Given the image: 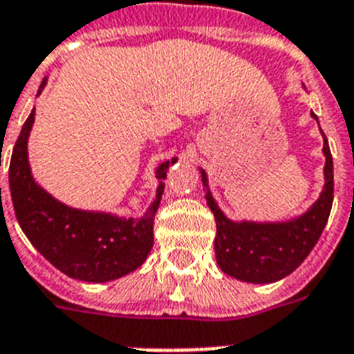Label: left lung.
Instances as JSON below:
<instances>
[{
    "label": "left lung",
    "mask_w": 354,
    "mask_h": 354,
    "mask_svg": "<svg viewBox=\"0 0 354 354\" xmlns=\"http://www.w3.org/2000/svg\"><path fill=\"white\" fill-rule=\"evenodd\" d=\"M311 116L318 122L317 114ZM324 136V156L326 183L320 198L301 216L289 222L257 223L232 222L220 211L211 196L207 174L202 169V183L205 187L207 205L216 220L214 252L220 269L225 274L251 283H271L291 274L307 254L317 245L333 205V156L326 134Z\"/></svg>",
    "instance_id": "1"
}]
</instances>
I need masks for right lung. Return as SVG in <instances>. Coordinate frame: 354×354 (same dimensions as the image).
I'll use <instances>...</instances> for the list:
<instances>
[{"label":"right lung","instance_id":"obj_1","mask_svg":"<svg viewBox=\"0 0 354 354\" xmlns=\"http://www.w3.org/2000/svg\"><path fill=\"white\" fill-rule=\"evenodd\" d=\"M47 80H43L37 94ZM34 109L14 145L8 187L19 227L37 251L56 269L76 280L111 281L142 266L154 243L152 223L163 194V182L176 158L156 169V198L140 218H118L111 212L73 209L43 191L28 165L27 143ZM1 191V189H0Z\"/></svg>","mask_w":354,"mask_h":354}]
</instances>
